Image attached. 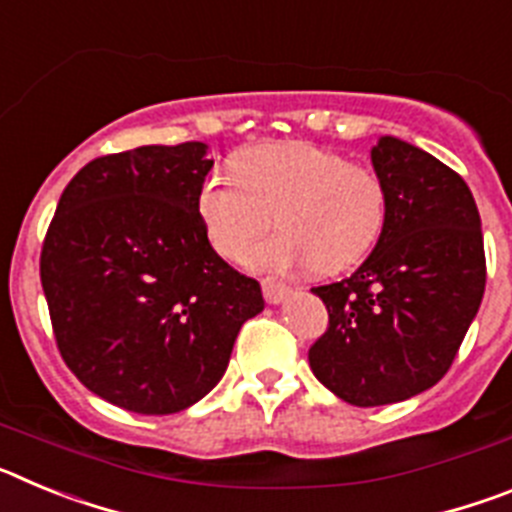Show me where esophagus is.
I'll use <instances>...</instances> for the list:
<instances>
[{
  "label": "esophagus",
  "instance_id": "esophagus-1",
  "mask_svg": "<svg viewBox=\"0 0 512 512\" xmlns=\"http://www.w3.org/2000/svg\"><path fill=\"white\" fill-rule=\"evenodd\" d=\"M261 289H264L266 302H271V305H279V302H282L284 297L289 295V287L282 282V279H277V277L261 279Z\"/></svg>",
  "mask_w": 512,
  "mask_h": 512
}]
</instances>
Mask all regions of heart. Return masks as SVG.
<instances>
[{
  "instance_id": "heart-1",
  "label": "heart",
  "mask_w": 512,
  "mask_h": 512,
  "mask_svg": "<svg viewBox=\"0 0 512 512\" xmlns=\"http://www.w3.org/2000/svg\"><path fill=\"white\" fill-rule=\"evenodd\" d=\"M197 215L223 259L246 261L271 228L279 233L253 253L264 269H351L382 238L390 194L382 176L330 148L289 140L266 143L215 169L197 189Z\"/></svg>"
}]
</instances>
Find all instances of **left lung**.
Masks as SVG:
<instances>
[{"mask_svg": "<svg viewBox=\"0 0 512 512\" xmlns=\"http://www.w3.org/2000/svg\"><path fill=\"white\" fill-rule=\"evenodd\" d=\"M372 164L390 194L387 225L351 277L312 289L328 328L307 354L312 374L356 408L408 400L449 372L487 282L467 182L390 135Z\"/></svg>", "mask_w": 512, "mask_h": 512, "instance_id": "1", "label": "left lung"}]
</instances>
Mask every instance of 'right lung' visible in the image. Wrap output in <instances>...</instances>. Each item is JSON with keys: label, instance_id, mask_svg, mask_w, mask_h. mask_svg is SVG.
Listing matches in <instances>:
<instances>
[{"label": "right lung", "instance_id": "1", "mask_svg": "<svg viewBox=\"0 0 512 512\" xmlns=\"http://www.w3.org/2000/svg\"><path fill=\"white\" fill-rule=\"evenodd\" d=\"M205 143L89 161L63 189L40 282L63 361L117 408L169 415L220 382L235 336L264 310L256 279L225 264L197 215Z\"/></svg>", "mask_w": 512, "mask_h": 512}]
</instances>
